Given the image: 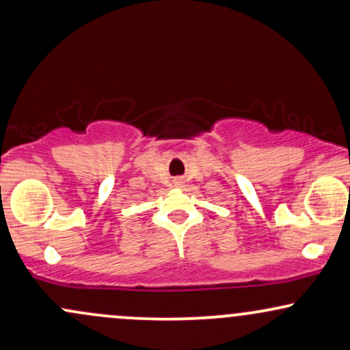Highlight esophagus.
I'll return each mask as SVG.
<instances>
[{
  "instance_id": "34e87169",
  "label": "esophagus",
  "mask_w": 350,
  "mask_h": 350,
  "mask_svg": "<svg viewBox=\"0 0 350 350\" xmlns=\"http://www.w3.org/2000/svg\"><path fill=\"white\" fill-rule=\"evenodd\" d=\"M176 183H179V180H176Z\"/></svg>"
}]
</instances>
